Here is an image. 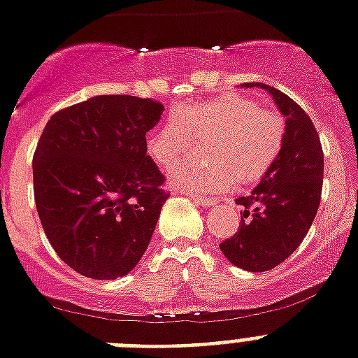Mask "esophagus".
<instances>
[{"label": "esophagus", "instance_id": "esophagus-1", "mask_svg": "<svg viewBox=\"0 0 358 358\" xmlns=\"http://www.w3.org/2000/svg\"><path fill=\"white\" fill-rule=\"evenodd\" d=\"M191 200H193L196 206H202V208H209V206H215L217 200L209 199V196H199V194H191Z\"/></svg>", "mask_w": 358, "mask_h": 358}]
</instances>
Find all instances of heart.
I'll return each instance as SVG.
<instances>
[{"label": "heart", "mask_w": 358, "mask_h": 358, "mask_svg": "<svg viewBox=\"0 0 358 358\" xmlns=\"http://www.w3.org/2000/svg\"><path fill=\"white\" fill-rule=\"evenodd\" d=\"M206 159H185L169 171L173 187L189 193H215L231 182L250 185L272 169L283 149L285 124L275 112L261 110L254 99L228 94L180 104L173 117L150 130L147 154L162 169L191 147V136H204Z\"/></svg>", "instance_id": "heart-1"}]
</instances>
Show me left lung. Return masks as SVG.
Masks as SVG:
<instances>
[{"mask_svg":"<svg viewBox=\"0 0 358 358\" xmlns=\"http://www.w3.org/2000/svg\"><path fill=\"white\" fill-rule=\"evenodd\" d=\"M243 86L272 95L285 117L283 149L252 194L237 199L245 208L239 229L220 243V250L235 266L264 272L283 263L301 245L315 220L324 182V152L315 124L300 104L268 84Z\"/></svg>","mask_w":358,"mask_h":358,"instance_id":"1","label":"left lung"}]
</instances>
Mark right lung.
<instances>
[{
	"instance_id": "1",
	"label": "right lung",
	"mask_w": 358,
	"mask_h": 358,
	"mask_svg": "<svg viewBox=\"0 0 358 358\" xmlns=\"http://www.w3.org/2000/svg\"><path fill=\"white\" fill-rule=\"evenodd\" d=\"M162 113L152 99L95 95L45 124L33 156L38 217L78 274L127 275L149 246L169 199L145 138Z\"/></svg>"
}]
</instances>
